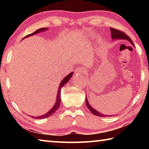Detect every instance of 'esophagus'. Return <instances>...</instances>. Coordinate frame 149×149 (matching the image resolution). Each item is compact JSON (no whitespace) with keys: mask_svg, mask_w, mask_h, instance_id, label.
Here are the masks:
<instances>
[{"mask_svg":"<svg viewBox=\"0 0 149 149\" xmlns=\"http://www.w3.org/2000/svg\"><path fill=\"white\" fill-rule=\"evenodd\" d=\"M75 72L76 73H79L80 74H84L85 73V70L84 69H82L81 68H77L75 69Z\"/></svg>","mask_w":149,"mask_h":149,"instance_id":"1","label":"esophagus"}]
</instances>
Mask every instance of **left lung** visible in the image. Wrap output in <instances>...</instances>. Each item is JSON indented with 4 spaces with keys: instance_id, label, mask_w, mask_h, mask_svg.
<instances>
[{
    "instance_id": "obj_1",
    "label": "left lung",
    "mask_w": 149,
    "mask_h": 149,
    "mask_svg": "<svg viewBox=\"0 0 149 149\" xmlns=\"http://www.w3.org/2000/svg\"><path fill=\"white\" fill-rule=\"evenodd\" d=\"M110 31H111V34H112V39H125L127 40L129 42H130L133 45V42L132 41V39L130 38V37L128 35H126L124 32H122L120 31L118 29H116L114 28H110ZM85 103H86V106L87 107V108H89V110L91 112L92 114H95V116H100V117H104L106 116L105 115L101 114L99 112H98L97 110H96L95 109H94L90 105L89 100L87 99V97L85 98Z\"/></svg>"
}]
</instances>
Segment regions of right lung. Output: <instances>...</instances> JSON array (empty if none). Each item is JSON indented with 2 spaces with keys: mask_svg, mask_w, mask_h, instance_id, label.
I'll list each match as a JSON object with an SVG mask.
<instances>
[{
  "mask_svg": "<svg viewBox=\"0 0 149 149\" xmlns=\"http://www.w3.org/2000/svg\"><path fill=\"white\" fill-rule=\"evenodd\" d=\"M47 30V28H41V29H39L35 31V32L31 34H29L26 35V37H24V38H26V37H28L31 36V35H36L37 33H39V32H42V31H45ZM73 75V72L70 73V74L67 75L66 76H65L64 79H62V81L61 82H60V85L58 87V93H57V96H56V103H55V104L53 106V107H52L51 109H50L49 112L46 114H45L44 115H42V116H37V117H33V116H31V118H36V119H43V118H46L50 116H52V114H54V113L56 112V111L58 109L59 107H60V102H61V99H60V90H61V88H62L64 87V85L69 81V80L70 79V78L72 77Z\"/></svg>",
  "mask_w": 149,
  "mask_h": 149,
  "instance_id": "add662e5",
  "label": "right lung"
}]
</instances>
